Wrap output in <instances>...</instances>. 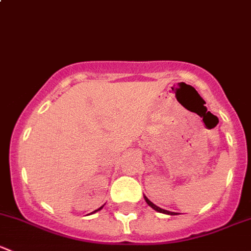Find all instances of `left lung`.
Here are the masks:
<instances>
[{"label": "left lung", "mask_w": 251, "mask_h": 251, "mask_svg": "<svg viewBox=\"0 0 251 251\" xmlns=\"http://www.w3.org/2000/svg\"><path fill=\"white\" fill-rule=\"evenodd\" d=\"M144 199H146V201H147V204L149 205V206H151L153 207L154 210H156V211H159V212H163V214H168V215H177L176 212H171V211H168V210H164V209H161V207H159V206H156L155 204H153L151 203V201H149L148 198H147V197H144Z\"/></svg>", "instance_id": "left-lung-1"}]
</instances>
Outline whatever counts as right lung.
I'll return each instance as SVG.
<instances>
[{
  "instance_id": "obj_1",
  "label": "right lung",
  "mask_w": 251,
  "mask_h": 251,
  "mask_svg": "<svg viewBox=\"0 0 251 251\" xmlns=\"http://www.w3.org/2000/svg\"><path fill=\"white\" fill-rule=\"evenodd\" d=\"M102 207H103V206H100V209H97V210H95V211H93V212H96V211H100V209H102Z\"/></svg>"
}]
</instances>
